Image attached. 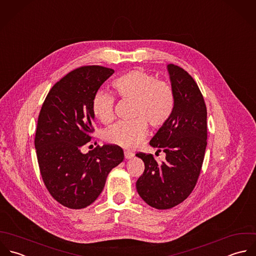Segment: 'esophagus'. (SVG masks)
<instances>
[{
    "label": "esophagus",
    "instance_id": "esophagus-1",
    "mask_svg": "<svg viewBox=\"0 0 256 256\" xmlns=\"http://www.w3.org/2000/svg\"><path fill=\"white\" fill-rule=\"evenodd\" d=\"M124 155H125V158L126 159H131L134 157V154L132 152H129V151H125L124 152Z\"/></svg>",
    "mask_w": 256,
    "mask_h": 256
}]
</instances>
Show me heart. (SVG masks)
I'll list each match as a JSON object with an SVG mask.
<instances>
[{
	"label": "heart",
	"instance_id": "b5f03b06",
	"mask_svg": "<svg viewBox=\"0 0 256 256\" xmlns=\"http://www.w3.org/2000/svg\"><path fill=\"white\" fill-rule=\"evenodd\" d=\"M117 95L133 101L130 121H122L105 133V140L125 149L136 148L147 136L148 125L161 129L170 121L174 110V90L170 82L142 70L126 72L113 80ZM114 96L99 90L91 101L93 115L102 123L110 124L114 118Z\"/></svg>",
	"mask_w": 256,
	"mask_h": 256
}]
</instances>
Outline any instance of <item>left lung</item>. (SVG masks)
Wrapping results in <instances>:
<instances>
[{
  "label": "left lung",
  "instance_id": "obj_1",
  "mask_svg": "<svg viewBox=\"0 0 256 256\" xmlns=\"http://www.w3.org/2000/svg\"><path fill=\"white\" fill-rule=\"evenodd\" d=\"M174 90V110L166 126L150 141L157 152H165L159 163L153 155L139 152L145 170L136 182L140 196L151 206L168 210L184 202L200 174L206 148V106L194 80L182 68L169 64Z\"/></svg>",
  "mask_w": 256,
  "mask_h": 256
}]
</instances>
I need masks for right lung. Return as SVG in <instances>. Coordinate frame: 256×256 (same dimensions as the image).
<instances>
[{
	"label": "right lung",
	"mask_w": 256,
	"mask_h": 256,
	"mask_svg": "<svg viewBox=\"0 0 256 256\" xmlns=\"http://www.w3.org/2000/svg\"><path fill=\"white\" fill-rule=\"evenodd\" d=\"M113 72L100 66L72 70L52 87L38 115L34 146L40 174L52 196L70 208L91 204L124 159L114 144L82 153L94 132L92 97Z\"/></svg>",
	"instance_id": "add662e5"
}]
</instances>
